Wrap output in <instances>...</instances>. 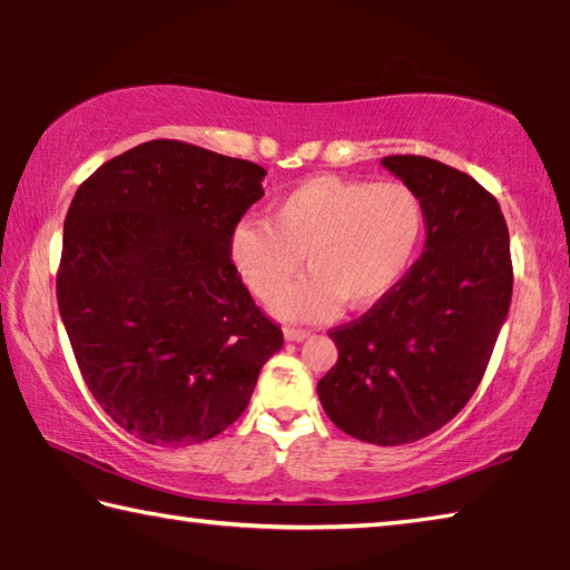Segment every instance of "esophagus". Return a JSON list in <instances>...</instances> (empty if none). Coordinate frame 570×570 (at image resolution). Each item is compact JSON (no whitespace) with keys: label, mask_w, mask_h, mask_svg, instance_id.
Instances as JSON below:
<instances>
[{"label":"esophagus","mask_w":570,"mask_h":570,"mask_svg":"<svg viewBox=\"0 0 570 570\" xmlns=\"http://www.w3.org/2000/svg\"><path fill=\"white\" fill-rule=\"evenodd\" d=\"M284 336H286L288 342H304L306 336H312V332H308V330H298V326H286Z\"/></svg>","instance_id":"obj_1"}]
</instances>
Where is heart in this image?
<instances>
[{"mask_svg": "<svg viewBox=\"0 0 570 570\" xmlns=\"http://www.w3.org/2000/svg\"><path fill=\"white\" fill-rule=\"evenodd\" d=\"M424 236L422 198L397 180L306 178L282 196L268 220H240L230 262L244 284L272 302L304 264L312 276L278 298L292 320H324L344 302L370 308L397 288Z\"/></svg>", "mask_w": 570, "mask_h": 570, "instance_id": "1", "label": "heart"}]
</instances>
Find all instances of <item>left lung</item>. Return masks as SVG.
<instances>
[{
    "mask_svg": "<svg viewBox=\"0 0 570 570\" xmlns=\"http://www.w3.org/2000/svg\"><path fill=\"white\" fill-rule=\"evenodd\" d=\"M382 166L422 198L428 240L384 302L330 332L340 360L316 392L346 435L407 445L475 394L508 316L513 264L498 200L475 178L422 156Z\"/></svg>",
    "mask_w": 570,
    "mask_h": 570,
    "instance_id": "obj_1",
    "label": "left lung"
}]
</instances>
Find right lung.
<instances>
[{
  "mask_svg": "<svg viewBox=\"0 0 570 570\" xmlns=\"http://www.w3.org/2000/svg\"><path fill=\"white\" fill-rule=\"evenodd\" d=\"M250 160L150 140L77 188L57 304L82 380L148 445L206 442L246 410L284 334L230 262V234L264 196Z\"/></svg>",
  "mask_w": 570,
  "mask_h": 570,
  "instance_id": "add662e5",
  "label": "right lung"
}]
</instances>
